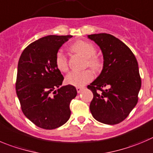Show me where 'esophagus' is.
<instances>
[{
	"instance_id": "obj_1",
	"label": "esophagus",
	"mask_w": 153,
	"mask_h": 153,
	"mask_svg": "<svg viewBox=\"0 0 153 153\" xmlns=\"http://www.w3.org/2000/svg\"><path fill=\"white\" fill-rule=\"evenodd\" d=\"M76 90H77V92H78V93H81V91L83 90V88H81V87H77Z\"/></svg>"
}]
</instances>
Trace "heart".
Instances as JSON below:
<instances>
[{
	"label": "heart",
	"instance_id": "heart-1",
	"mask_svg": "<svg viewBox=\"0 0 153 153\" xmlns=\"http://www.w3.org/2000/svg\"><path fill=\"white\" fill-rule=\"evenodd\" d=\"M72 51L80 53L87 59V65L95 71L100 69L102 61L99 57L95 56L96 48L92 44L87 41H78L71 47ZM55 65L56 68L62 72L68 70V60L66 56L62 51H59L55 56ZM94 78V74L91 70H85L81 72L72 71L65 77L66 83L75 87H82L89 83Z\"/></svg>",
	"mask_w": 153,
	"mask_h": 153
}]
</instances>
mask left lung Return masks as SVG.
<instances>
[{"label": "left lung", "instance_id": "left-lung-1", "mask_svg": "<svg viewBox=\"0 0 153 153\" xmlns=\"http://www.w3.org/2000/svg\"><path fill=\"white\" fill-rule=\"evenodd\" d=\"M88 38L97 44L103 56L102 72L88 86L94 94L90 110L98 122L116 125L137 103L141 88L137 61L126 44L113 35L93 34ZM104 87L107 89L102 90Z\"/></svg>", "mask_w": 153, "mask_h": 153}]
</instances>
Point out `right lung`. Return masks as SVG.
I'll return each instance as SVG.
<instances>
[{"label":"right lung","instance_id":"obj_1","mask_svg":"<svg viewBox=\"0 0 153 153\" xmlns=\"http://www.w3.org/2000/svg\"><path fill=\"white\" fill-rule=\"evenodd\" d=\"M72 37H43L30 44L19 59L17 97L25 117L41 128L55 129L70 118V102L77 91L72 85L61 86L64 78L56 66L55 56Z\"/></svg>","mask_w":153,"mask_h":153}]
</instances>
